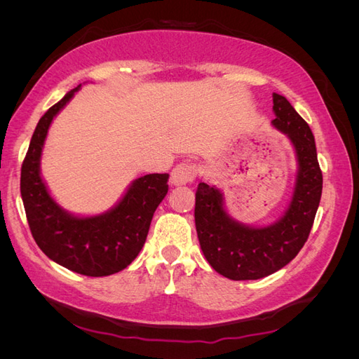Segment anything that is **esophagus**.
<instances>
[{
	"instance_id": "1",
	"label": "esophagus",
	"mask_w": 359,
	"mask_h": 359,
	"mask_svg": "<svg viewBox=\"0 0 359 359\" xmlns=\"http://www.w3.org/2000/svg\"><path fill=\"white\" fill-rule=\"evenodd\" d=\"M198 175V169L191 163H180V165L172 170L170 182L173 186H186L189 182H193Z\"/></svg>"
}]
</instances>
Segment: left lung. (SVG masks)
I'll return each instance as SVG.
<instances>
[{
    "instance_id": "obj_1",
    "label": "left lung",
    "mask_w": 359,
    "mask_h": 359,
    "mask_svg": "<svg viewBox=\"0 0 359 359\" xmlns=\"http://www.w3.org/2000/svg\"><path fill=\"white\" fill-rule=\"evenodd\" d=\"M273 126L295 148L298 173L285 215L265 227L233 220L223 206L222 191L201 182L194 222L202 252L217 273L231 280L264 278L286 266L306 244L322 196V170L309 124L286 97L273 94Z\"/></svg>"
}]
</instances>
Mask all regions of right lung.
I'll return each mask as SVG.
<instances>
[{
  "instance_id": "add662e5",
  "label": "right lung",
  "mask_w": 359,
  "mask_h": 359,
  "mask_svg": "<svg viewBox=\"0 0 359 359\" xmlns=\"http://www.w3.org/2000/svg\"><path fill=\"white\" fill-rule=\"evenodd\" d=\"M76 86L49 107L31 137L20 169V194L32 238L53 262L73 273L104 277L119 273L142 250L151 220L168 193V173H149L132 182L112 210L78 217L52 199L40 175V157L52 119L69 103Z\"/></svg>"
}]
</instances>
